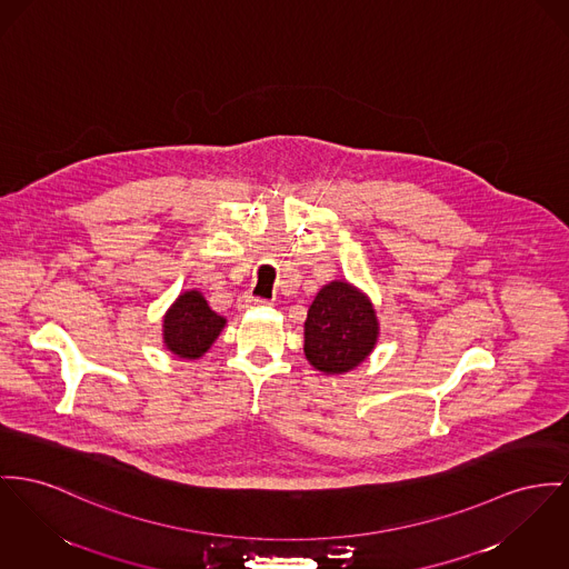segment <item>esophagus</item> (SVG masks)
I'll return each mask as SVG.
<instances>
[{
    "mask_svg": "<svg viewBox=\"0 0 569 569\" xmlns=\"http://www.w3.org/2000/svg\"><path fill=\"white\" fill-rule=\"evenodd\" d=\"M263 300H257V298H250V296H243V298H239V302H237V308L239 310H248V308H254V306H261Z\"/></svg>",
    "mask_w": 569,
    "mask_h": 569,
    "instance_id": "obj_1",
    "label": "esophagus"
}]
</instances>
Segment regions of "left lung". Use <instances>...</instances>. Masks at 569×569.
Returning <instances> with one entry per match:
<instances>
[{
	"mask_svg": "<svg viewBox=\"0 0 569 569\" xmlns=\"http://www.w3.org/2000/svg\"><path fill=\"white\" fill-rule=\"evenodd\" d=\"M379 339L371 298L347 280L319 289L303 321V356L326 376H342L362 365Z\"/></svg>",
	"mask_w": 569,
	"mask_h": 569,
	"instance_id": "1",
	"label": "left lung"
}]
</instances>
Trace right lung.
<instances>
[{
    "mask_svg": "<svg viewBox=\"0 0 569 569\" xmlns=\"http://www.w3.org/2000/svg\"><path fill=\"white\" fill-rule=\"evenodd\" d=\"M227 317L211 310L198 289L179 293L163 315L161 337L170 353L181 360L202 358L222 335Z\"/></svg>",
    "mask_w": 569,
    "mask_h": 569,
    "instance_id": "right-lung-1",
    "label": "right lung"
}]
</instances>
